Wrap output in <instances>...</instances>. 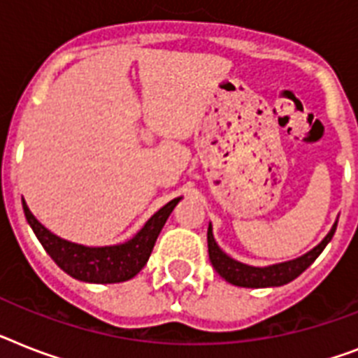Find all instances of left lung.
Returning <instances> with one entry per match:
<instances>
[{"label": "left lung", "mask_w": 358, "mask_h": 358, "mask_svg": "<svg viewBox=\"0 0 358 358\" xmlns=\"http://www.w3.org/2000/svg\"><path fill=\"white\" fill-rule=\"evenodd\" d=\"M336 220L333 228L329 229V234L322 239L320 245H316L315 248L309 250L307 254L296 257V259L283 261V263L268 264V266H250V264L235 261L234 257H229L226 252L220 250L217 245V241L213 237V228L209 224L208 228V252L209 261L213 264V268L219 272L220 278H224L228 283L237 285V287H246V289H266V287H281V285L290 283L296 280L301 272L309 268L310 264L315 263V259L324 252V248L329 245V241L333 239V235L336 231Z\"/></svg>", "instance_id": "obj_1"}]
</instances>
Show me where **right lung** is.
<instances>
[{
  "mask_svg": "<svg viewBox=\"0 0 358 358\" xmlns=\"http://www.w3.org/2000/svg\"><path fill=\"white\" fill-rule=\"evenodd\" d=\"M180 200L182 196L159 208L132 239L112 246H84L62 239L38 222L23 199L22 204L25 219L43 250L66 274L86 283H121L132 280L147 264L159 231Z\"/></svg>",
  "mask_w": 358,
  "mask_h": 358,
  "instance_id": "right-lung-1",
  "label": "right lung"
}]
</instances>
